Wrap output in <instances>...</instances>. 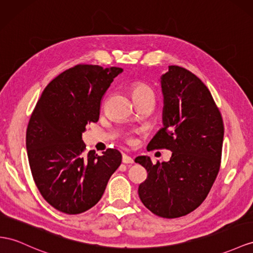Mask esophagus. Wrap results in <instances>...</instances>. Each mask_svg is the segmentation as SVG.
Segmentation results:
<instances>
[{
  "label": "esophagus",
  "mask_w": 253,
  "mask_h": 253,
  "mask_svg": "<svg viewBox=\"0 0 253 253\" xmlns=\"http://www.w3.org/2000/svg\"><path fill=\"white\" fill-rule=\"evenodd\" d=\"M123 163H124V164H133V159L130 156H128V155L124 154V155H123Z\"/></svg>",
  "instance_id": "1"
}]
</instances>
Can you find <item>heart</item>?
I'll use <instances>...</instances> for the list:
<instances>
[{
    "instance_id": "obj_1",
    "label": "heart",
    "mask_w": 253,
    "mask_h": 253,
    "mask_svg": "<svg viewBox=\"0 0 253 253\" xmlns=\"http://www.w3.org/2000/svg\"><path fill=\"white\" fill-rule=\"evenodd\" d=\"M131 95L133 100H140V99H155V93L154 90L145 83H134L131 86Z\"/></svg>"
}]
</instances>
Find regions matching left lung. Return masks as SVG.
Instances as JSON below:
<instances>
[{
	"mask_svg": "<svg viewBox=\"0 0 253 253\" xmlns=\"http://www.w3.org/2000/svg\"><path fill=\"white\" fill-rule=\"evenodd\" d=\"M163 124L147 151L167 148L169 161L153 165L148 156L137 164L147 171L139 186L146 209L163 218H177L202 204L220 169L224 127L212 96L199 78L183 67L169 66L160 77Z\"/></svg>",
	"mask_w": 253,
	"mask_h": 253,
	"instance_id": "left-lung-1",
	"label": "left lung"
}]
</instances>
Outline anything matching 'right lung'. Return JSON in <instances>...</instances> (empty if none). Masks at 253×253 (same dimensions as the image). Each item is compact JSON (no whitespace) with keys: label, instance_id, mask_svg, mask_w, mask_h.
I'll return each instance as SVG.
<instances>
[{"label":"right lung","instance_id":"obj_1","mask_svg":"<svg viewBox=\"0 0 253 253\" xmlns=\"http://www.w3.org/2000/svg\"><path fill=\"white\" fill-rule=\"evenodd\" d=\"M122 68L77 65L43 89L27 129L32 175L43 199L69 215L86 211L101 199L122 163L118 150L84 154L82 133L99 120L100 102Z\"/></svg>","mask_w":253,"mask_h":253}]
</instances>
